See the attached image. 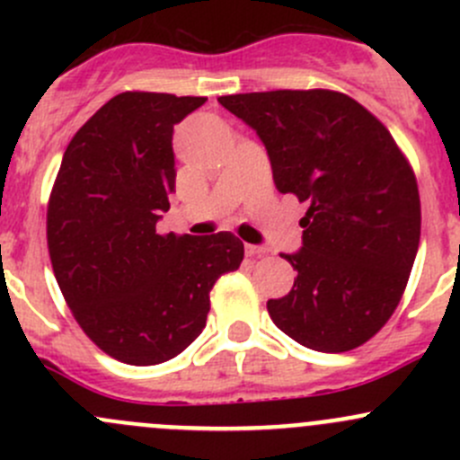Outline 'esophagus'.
Instances as JSON below:
<instances>
[{
  "label": "esophagus",
  "mask_w": 460,
  "mask_h": 460,
  "mask_svg": "<svg viewBox=\"0 0 460 460\" xmlns=\"http://www.w3.org/2000/svg\"><path fill=\"white\" fill-rule=\"evenodd\" d=\"M244 252H247V256H264L267 249L260 247V244H244Z\"/></svg>",
  "instance_id": "34e87169"
}]
</instances>
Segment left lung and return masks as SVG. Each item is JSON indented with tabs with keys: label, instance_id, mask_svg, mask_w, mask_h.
<instances>
[{
	"label": "left lung",
	"instance_id": "left-lung-1",
	"mask_svg": "<svg viewBox=\"0 0 460 460\" xmlns=\"http://www.w3.org/2000/svg\"><path fill=\"white\" fill-rule=\"evenodd\" d=\"M217 102L258 133L278 191L309 204L303 247L282 253L298 276L289 294L269 300V316L309 349H356L392 318L419 252L410 162L385 124L345 93H240Z\"/></svg>",
	"mask_w": 460,
	"mask_h": 460
}]
</instances>
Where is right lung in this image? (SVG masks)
<instances>
[{"label":"right lung","mask_w":460,"mask_h":460,"mask_svg":"<svg viewBox=\"0 0 460 460\" xmlns=\"http://www.w3.org/2000/svg\"><path fill=\"white\" fill-rule=\"evenodd\" d=\"M207 102L127 91L73 136L50 191L46 240L64 300L111 358L157 365L202 333L208 294L244 244L229 231L160 235L175 191L173 127Z\"/></svg>","instance_id":"right-lung-1"}]
</instances>
